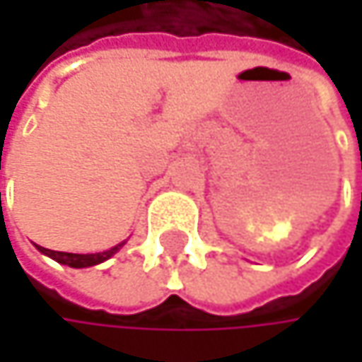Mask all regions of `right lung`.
I'll return each mask as SVG.
<instances>
[{
    "label": "right lung",
    "instance_id": "1",
    "mask_svg": "<svg viewBox=\"0 0 362 362\" xmlns=\"http://www.w3.org/2000/svg\"><path fill=\"white\" fill-rule=\"evenodd\" d=\"M121 245H123V243H119V245L110 247L109 252H103V253L54 252V250H45V247H39V245H37V250H39L41 253H45V255H49L52 259L60 262V264H66V266H71V268H88V266H96V264H100V262L109 259L112 253L119 252V247H121Z\"/></svg>",
    "mask_w": 362,
    "mask_h": 362
}]
</instances>
